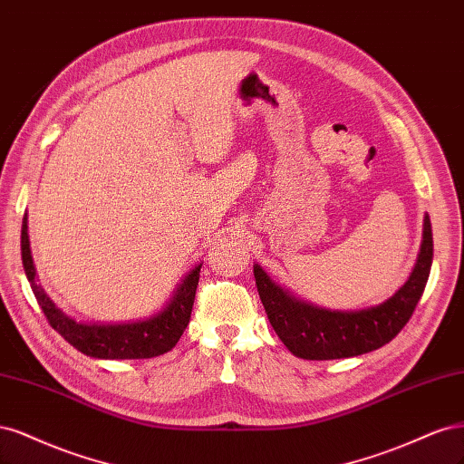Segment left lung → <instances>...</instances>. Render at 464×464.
<instances>
[{"label": "left lung", "mask_w": 464, "mask_h": 464, "mask_svg": "<svg viewBox=\"0 0 464 464\" xmlns=\"http://www.w3.org/2000/svg\"><path fill=\"white\" fill-rule=\"evenodd\" d=\"M431 258V223L426 214L420 254L405 285L385 303L354 312L327 310L301 301L274 283L258 264H254V277L267 320L283 345L304 361H334L376 351L407 325L424 293Z\"/></svg>", "instance_id": "obj_1"}]
</instances>
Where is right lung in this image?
<instances>
[{
  "instance_id": "right-lung-1",
  "label": "right lung",
  "mask_w": 464,
  "mask_h": 464,
  "mask_svg": "<svg viewBox=\"0 0 464 464\" xmlns=\"http://www.w3.org/2000/svg\"><path fill=\"white\" fill-rule=\"evenodd\" d=\"M21 256L26 279L31 283L36 301L50 325L82 354L103 358V361L152 358L171 351L188 325L202 267V264L194 266L185 279L179 283L171 301L150 318L121 324H84L59 310L38 285L34 262L31 256V241H28L26 214L23 218L21 229Z\"/></svg>"
}]
</instances>
